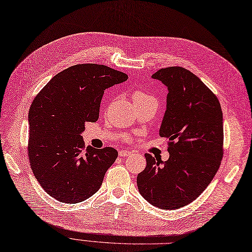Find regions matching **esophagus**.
<instances>
[{
    "label": "esophagus",
    "instance_id": "esophagus-1",
    "mask_svg": "<svg viewBox=\"0 0 252 252\" xmlns=\"http://www.w3.org/2000/svg\"><path fill=\"white\" fill-rule=\"evenodd\" d=\"M132 155H133V153L129 152V151H120V152H119V156H120L121 158L128 157V156H132Z\"/></svg>",
    "mask_w": 252,
    "mask_h": 252
}]
</instances>
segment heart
<instances>
[{
    "label": "heart",
    "instance_id": "obj_1",
    "mask_svg": "<svg viewBox=\"0 0 252 252\" xmlns=\"http://www.w3.org/2000/svg\"><path fill=\"white\" fill-rule=\"evenodd\" d=\"M146 97H152V96L146 94L145 92H143L141 90H135L133 92V99H134V101L135 100H140V99H143V98H146Z\"/></svg>",
    "mask_w": 252,
    "mask_h": 252
}]
</instances>
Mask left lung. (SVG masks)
Listing matches in <instances>:
<instances>
[{
  "label": "left lung",
  "instance_id": "8db88e82",
  "mask_svg": "<svg viewBox=\"0 0 252 252\" xmlns=\"http://www.w3.org/2000/svg\"><path fill=\"white\" fill-rule=\"evenodd\" d=\"M153 79L168 89L160 136L169 139V159L145 154L146 167L138 174L140 194L163 210L183 208L212 182L223 156V116L216 95L190 70L159 69Z\"/></svg>",
  "mask_w": 252,
  "mask_h": 252
}]
</instances>
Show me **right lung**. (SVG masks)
I'll return each instance as SVG.
<instances>
[{"instance_id":"add662e5","label":"right lung","mask_w":252,"mask_h":252,"mask_svg":"<svg viewBox=\"0 0 252 252\" xmlns=\"http://www.w3.org/2000/svg\"><path fill=\"white\" fill-rule=\"evenodd\" d=\"M126 80V73L106 65L77 64L56 74L34 98L28 156L50 196L78 203L99 189L118 153L113 147L85 150L81 134L98 119L105 90Z\"/></svg>"}]
</instances>
